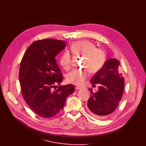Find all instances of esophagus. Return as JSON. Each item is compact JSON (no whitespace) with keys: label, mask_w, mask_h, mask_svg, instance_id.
I'll return each instance as SVG.
<instances>
[{"label":"esophagus","mask_w":146,"mask_h":146,"mask_svg":"<svg viewBox=\"0 0 146 146\" xmlns=\"http://www.w3.org/2000/svg\"><path fill=\"white\" fill-rule=\"evenodd\" d=\"M83 88V87H82V86H76V88H75V89H76V90H80V89H82Z\"/></svg>","instance_id":"obj_1"}]
</instances>
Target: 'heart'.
<instances>
[{"label": "heart", "instance_id": "obj_1", "mask_svg": "<svg viewBox=\"0 0 146 146\" xmlns=\"http://www.w3.org/2000/svg\"><path fill=\"white\" fill-rule=\"evenodd\" d=\"M72 52L75 55L84 56L83 67L87 68L92 72L95 73L100 69L105 62V53L90 41L84 40L73 43L71 45ZM60 64L65 70L70 68L71 56L67 52H64L60 58ZM87 69L78 70L74 69L67 75V81L76 85H82L88 77Z\"/></svg>", "mask_w": 146, "mask_h": 146}]
</instances>
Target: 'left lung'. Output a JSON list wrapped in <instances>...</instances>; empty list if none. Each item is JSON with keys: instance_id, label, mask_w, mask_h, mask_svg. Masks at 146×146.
<instances>
[{"instance_id": "1", "label": "left lung", "mask_w": 146, "mask_h": 146, "mask_svg": "<svg viewBox=\"0 0 146 146\" xmlns=\"http://www.w3.org/2000/svg\"><path fill=\"white\" fill-rule=\"evenodd\" d=\"M120 62L116 58L107 60L102 68L91 79L92 86L99 83L98 90L92 89L88 101L89 113L94 117L103 119L116 110L123 95L124 79L119 72Z\"/></svg>"}]
</instances>
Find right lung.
I'll return each mask as SVG.
<instances>
[{
  "instance_id": "right-lung-1",
  "label": "right lung",
  "mask_w": 146,
  "mask_h": 146,
  "mask_svg": "<svg viewBox=\"0 0 146 146\" xmlns=\"http://www.w3.org/2000/svg\"><path fill=\"white\" fill-rule=\"evenodd\" d=\"M66 46L61 40L36 41L26 50L21 61L19 80L22 95L32 110L42 118L57 115L74 91L71 84L54 90L63 80L56 57Z\"/></svg>"
}]
</instances>
